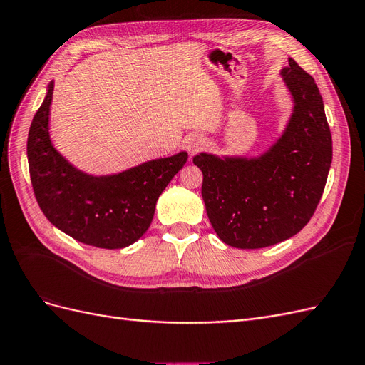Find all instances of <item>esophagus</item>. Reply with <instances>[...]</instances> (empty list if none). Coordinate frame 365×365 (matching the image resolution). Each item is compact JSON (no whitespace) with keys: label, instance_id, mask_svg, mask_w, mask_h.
<instances>
[{"label":"esophagus","instance_id":"1","mask_svg":"<svg viewBox=\"0 0 365 365\" xmlns=\"http://www.w3.org/2000/svg\"><path fill=\"white\" fill-rule=\"evenodd\" d=\"M202 145H204V140L200 135H192V137L185 140V148H187V150L192 152V153L200 150Z\"/></svg>","mask_w":365,"mask_h":365}]
</instances>
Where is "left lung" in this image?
Segmentation results:
<instances>
[{"label":"left lung","mask_w":365,"mask_h":365,"mask_svg":"<svg viewBox=\"0 0 365 365\" xmlns=\"http://www.w3.org/2000/svg\"><path fill=\"white\" fill-rule=\"evenodd\" d=\"M280 76L294 108L267 150L250 158L208 152L193 157L204 175L210 224L235 248H264L297 235L322 200L332 163V135L314 77L291 58Z\"/></svg>","instance_id":"obj_1"}]
</instances>
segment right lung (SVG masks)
<instances>
[{
    "label": "right lung",
    "instance_id": "right-lung-1",
    "mask_svg": "<svg viewBox=\"0 0 365 365\" xmlns=\"http://www.w3.org/2000/svg\"><path fill=\"white\" fill-rule=\"evenodd\" d=\"M53 90L51 81L27 140L31 185L42 213L82 244L106 250L129 247L148 231L160 195L189 155L182 150L113 175L77 169L50 138Z\"/></svg>",
    "mask_w": 365,
    "mask_h": 365
}]
</instances>
